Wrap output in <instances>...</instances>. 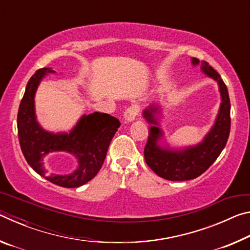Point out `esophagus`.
I'll use <instances>...</instances> for the list:
<instances>
[{"instance_id": "34e87169", "label": "esophagus", "mask_w": 250, "mask_h": 250, "mask_svg": "<svg viewBox=\"0 0 250 250\" xmlns=\"http://www.w3.org/2000/svg\"><path fill=\"white\" fill-rule=\"evenodd\" d=\"M139 110H140V109H139V105H137V104H132V105H130V107L126 108L125 111V115H124L125 120L126 122L133 121L138 116Z\"/></svg>"}]
</instances>
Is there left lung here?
<instances>
[{"label": "left lung", "mask_w": 250, "mask_h": 250, "mask_svg": "<svg viewBox=\"0 0 250 250\" xmlns=\"http://www.w3.org/2000/svg\"><path fill=\"white\" fill-rule=\"evenodd\" d=\"M193 65H197L198 59H192ZM204 74L216 80L222 96V104L215 125L202 143L196 146L182 151L162 149L158 142L163 133L154 118L159 108L151 105L145 110L143 116L147 122L153 124L150 128L149 138L145 146V159L147 166L155 174L168 181H188L203 174L225 147L230 131V101L225 83L219 74L208 62H201Z\"/></svg>", "instance_id": "1"}]
</instances>
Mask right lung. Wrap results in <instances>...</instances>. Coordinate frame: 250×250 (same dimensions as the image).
<instances>
[{
	"label": "right lung",
	"mask_w": 250,
	"mask_h": 250,
	"mask_svg": "<svg viewBox=\"0 0 250 250\" xmlns=\"http://www.w3.org/2000/svg\"><path fill=\"white\" fill-rule=\"evenodd\" d=\"M49 68H41L28 80L18 113L20 146L33 170L46 180L62 188H78L94 179L103 167L108 147L120 126L117 118L108 113L94 112L83 116L69 133H50L36 121L34 96L42 78ZM65 150L74 154L80 167L71 175H48L42 166V158L49 151Z\"/></svg>",
	"instance_id": "add662e5"
}]
</instances>
